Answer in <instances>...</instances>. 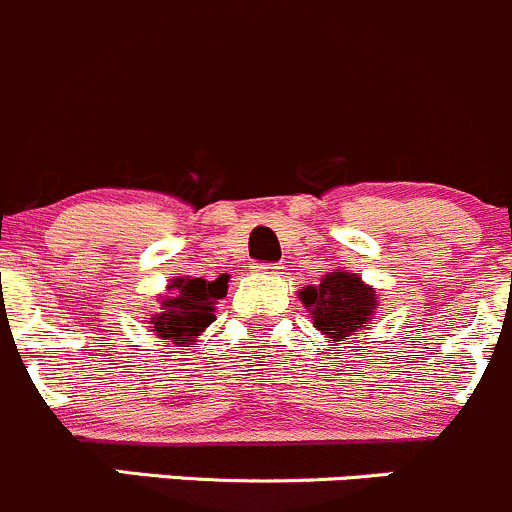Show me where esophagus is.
Instances as JSON below:
<instances>
[{"instance_id": "esophagus-1", "label": "esophagus", "mask_w": 512, "mask_h": 512, "mask_svg": "<svg viewBox=\"0 0 512 512\" xmlns=\"http://www.w3.org/2000/svg\"><path fill=\"white\" fill-rule=\"evenodd\" d=\"M281 268L283 266H278V263H254V271L263 273V276H278Z\"/></svg>"}]
</instances>
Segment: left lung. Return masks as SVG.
Instances as JSON below:
<instances>
[{"label": "left lung", "instance_id": "obj_1", "mask_svg": "<svg viewBox=\"0 0 512 512\" xmlns=\"http://www.w3.org/2000/svg\"><path fill=\"white\" fill-rule=\"evenodd\" d=\"M298 298L308 310L313 328L337 345L362 333L379 305V295L370 283L345 268L325 273L318 286L300 288Z\"/></svg>", "mask_w": 512, "mask_h": 512}]
</instances>
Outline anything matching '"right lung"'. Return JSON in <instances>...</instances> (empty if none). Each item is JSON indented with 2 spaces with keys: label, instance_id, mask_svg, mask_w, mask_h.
<instances>
[{
  "label": "right lung",
  "instance_id": "obj_1",
  "mask_svg": "<svg viewBox=\"0 0 512 512\" xmlns=\"http://www.w3.org/2000/svg\"><path fill=\"white\" fill-rule=\"evenodd\" d=\"M229 291V276L217 281L175 276L167 283V293L157 295L160 310L147 320L150 330L162 342L175 347H194L197 337L217 320V303Z\"/></svg>",
  "mask_w": 512,
  "mask_h": 512
}]
</instances>
